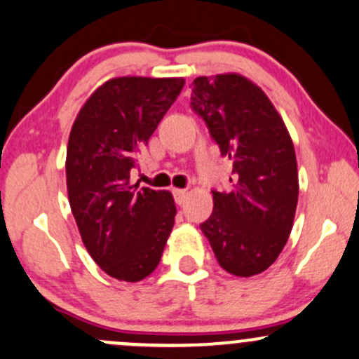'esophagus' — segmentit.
Listing matches in <instances>:
<instances>
[{"label":"esophagus","mask_w":359,"mask_h":359,"mask_svg":"<svg viewBox=\"0 0 359 359\" xmlns=\"http://www.w3.org/2000/svg\"><path fill=\"white\" fill-rule=\"evenodd\" d=\"M172 194H174L175 203H177V204H182L184 199H185V194H187V191H185V189H174V191H172Z\"/></svg>","instance_id":"obj_1"}]
</instances>
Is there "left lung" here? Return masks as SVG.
<instances>
[{
  "label": "left lung",
  "instance_id": "8db88e82",
  "mask_svg": "<svg viewBox=\"0 0 359 359\" xmlns=\"http://www.w3.org/2000/svg\"><path fill=\"white\" fill-rule=\"evenodd\" d=\"M191 108L233 162L231 191H211L214 209L201 229L226 271L262 273L285 246L297 209V160L285 123L238 74L194 79Z\"/></svg>",
  "mask_w": 359,
  "mask_h": 359
}]
</instances>
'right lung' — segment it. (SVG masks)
I'll return each mask as SVG.
<instances>
[{"label":"right lung","mask_w":359,"mask_h":359,"mask_svg":"<svg viewBox=\"0 0 359 359\" xmlns=\"http://www.w3.org/2000/svg\"><path fill=\"white\" fill-rule=\"evenodd\" d=\"M184 84L182 77H116L94 90L72 125L69 203L86 250L113 278L148 277L174 228L172 194L131 185L130 172Z\"/></svg>","instance_id":"add662e5"}]
</instances>
